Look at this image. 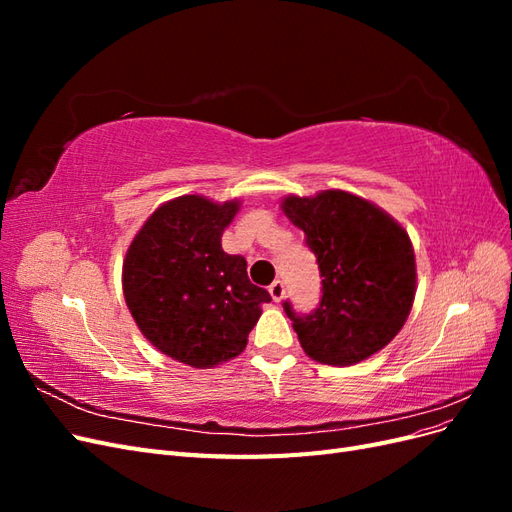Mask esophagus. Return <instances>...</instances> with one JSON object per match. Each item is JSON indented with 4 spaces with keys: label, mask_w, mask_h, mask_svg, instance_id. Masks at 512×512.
I'll return each instance as SVG.
<instances>
[{
    "label": "esophagus",
    "mask_w": 512,
    "mask_h": 512,
    "mask_svg": "<svg viewBox=\"0 0 512 512\" xmlns=\"http://www.w3.org/2000/svg\"><path fill=\"white\" fill-rule=\"evenodd\" d=\"M269 294H271V299L275 301V303H280L282 299H284V294H286V286H284V282H273L271 286H269Z\"/></svg>",
    "instance_id": "obj_1"
}]
</instances>
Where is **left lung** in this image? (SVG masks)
I'll return each mask as SVG.
<instances>
[{
  "label": "left lung",
  "instance_id": "obj_1",
  "mask_svg": "<svg viewBox=\"0 0 512 512\" xmlns=\"http://www.w3.org/2000/svg\"><path fill=\"white\" fill-rule=\"evenodd\" d=\"M282 211L305 232L322 277V299L312 314L297 316L284 303L305 354L346 367L389 346L416 294V260L406 228L344 190L290 194Z\"/></svg>",
  "mask_w": 512,
  "mask_h": 512
}]
</instances>
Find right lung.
I'll use <instances>...</instances> for the list:
<instances>
[{"label":"right lung","mask_w":512,"mask_h":512,"mask_svg":"<svg viewBox=\"0 0 512 512\" xmlns=\"http://www.w3.org/2000/svg\"><path fill=\"white\" fill-rule=\"evenodd\" d=\"M241 203L200 194L168 200L149 215L123 260V297L136 327L162 354L209 369L239 356L271 301L247 277L243 256L222 250Z\"/></svg>","instance_id":"add662e5"}]
</instances>
